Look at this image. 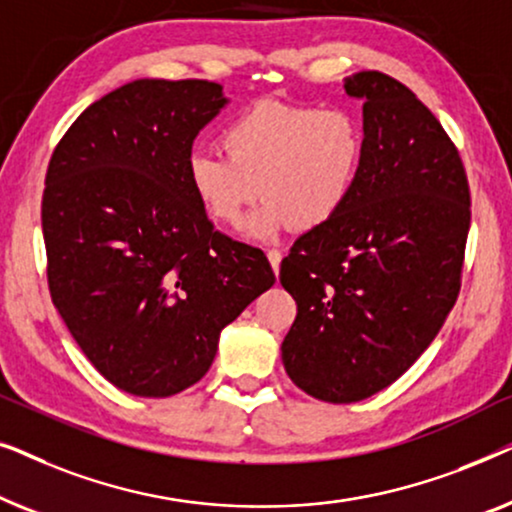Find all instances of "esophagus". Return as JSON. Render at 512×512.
<instances>
[{
    "mask_svg": "<svg viewBox=\"0 0 512 512\" xmlns=\"http://www.w3.org/2000/svg\"><path fill=\"white\" fill-rule=\"evenodd\" d=\"M268 261H270V265H272V270H279V263H282V251H277V249H268Z\"/></svg>",
    "mask_w": 512,
    "mask_h": 512,
    "instance_id": "obj_1",
    "label": "esophagus"
}]
</instances>
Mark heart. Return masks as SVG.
I'll list each match as a JSON object with an SVG mask.
<instances>
[{"label":"heart","mask_w":512,"mask_h":512,"mask_svg":"<svg viewBox=\"0 0 512 512\" xmlns=\"http://www.w3.org/2000/svg\"><path fill=\"white\" fill-rule=\"evenodd\" d=\"M223 151L195 146L186 181L209 219L240 228L258 195L251 233L314 230L333 221L359 181L366 132L349 107L261 102L223 130Z\"/></svg>","instance_id":"obj_1"}]
</instances>
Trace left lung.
<instances>
[{
  "mask_svg": "<svg viewBox=\"0 0 512 512\" xmlns=\"http://www.w3.org/2000/svg\"><path fill=\"white\" fill-rule=\"evenodd\" d=\"M366 153L347 207L279 268L298 305L282 342L296 387L356 403L396 382L457 303L471 191L457 146L401 81L359 72Z\"/></svg>",
  "mask_w": 512,
  "mask_h": 512,
  "instance_id": "left-lung-1",
  "label": "left lung"
}]
</instances>
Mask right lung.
Returning a JSON list of instances; mask_svg holds the SVG:
<instances>
[{
  "label": "right lung",
  "mask_w": 512,
  "mask_h": 512,
  "mask_svg": "<svg viewBox=\"0 0 512 512\" xmlns=\"http://www.w3.org/2000/svg\"><path fill=\"white\" fill-rule=\"evenodd\" d=\"M214 81L111 90L55 146L41 200L53 305L114 387L167 398L212 366L219 335L275 284L261 249L214 230L186 181Z\"/></svg>",
  "instance_id": "1"
}]
</instances>
